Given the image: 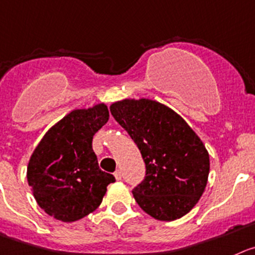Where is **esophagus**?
<instances>
[{
    "label": "esophagus",
    "mask_w": 255,
    "mask_h": 255,
    "mask_svg": "<svg viewBox=\"0 0 255 255\" xmlns=\"http://www.w3.org/2000/svg\"><path fill=\"white\" fill-rule=\"evenodd\" d=\"M114 177H116V180H121V178H122V172H121L120 170H117L116 172H114Z\"/></svg>",
    "instance_id": "34e87169"
}]
</instances>
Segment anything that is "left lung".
Segmentation results:
<instances>
[{"label":"left lung","mask_w":255,"mask_h":255,"mask_svg":"<svg viewBox=\"0 0 255 255\" xmlns=\"http://www.w3.org/2000/svg\"><path fill=\"white\" fill-rule=\"evenodd\" d=\"M111 113L139 148L144 180L133 189L142 210L172 221L197 204L208 184L210 160L199 135L181 116L156 101L123 99Z\"/></svg>","instance_id":"1"}]
</instances>
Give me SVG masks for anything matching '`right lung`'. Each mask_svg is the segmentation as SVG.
<instances>
[{
    "instance_id": "right-lung-1",
    "label": "right lung",
    "mask_w": 255,
    "mask_h": 255,
    "mask_svg": "<svg viewBox=\"0 0 255 255\" xmlns=\"http://www.w3.org/2000/svg\"><path fill=\"white\" fill-rule=\"evenodd\" d=\"M109 120L106 104L75 109L52 126L31 154L27 182L40 208L64 223L101 205L113 175L99 168L93 135Z\"/></svg>"
}]
</instances>
